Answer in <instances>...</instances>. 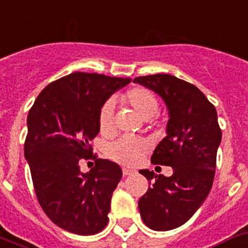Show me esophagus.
<instances>
[{"label": "esophagus", "instance_id": "esophagus-1", "mask_svg": "<svg viewBox=\"0 0 248 248\" xmlns=\"http://www.w3.org/2000/svg\"><path fill=\"white\" fill-rule=\"evenodd\" d=\"M135 172H136V170L134 169H127V168H124V169H122V174H124V176L134 175Z\"/></svg>", "mask_w": 248, "mask_h": 248}]
</instances>
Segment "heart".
<instances>
[{"mask_svg":"<svg viewBox=\"0 0 248 248\" xmlns=\"http://www.w3.org/2000/svg\"><path fill=\"white\" fill-rule=\"evenodd\" d=\"M122 99L127 102L142 120H150L159 112V101L156 95L146 88L131 89L124 95ZM113 101H107L102 106L98 117L99 130L102 134H113ZM147 151H149V143L146 141L131 136L120 137L109 143L107 147V155L113 161L127 166L136 165Z\"/></svg>","mask_w":248,"mask_h":248,"instance_id":"b5f03b06","label":"heart"}]
</instances>
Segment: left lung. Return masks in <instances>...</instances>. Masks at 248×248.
<instances>
[{"label":"left lung","instance_id":"left-lung-1","mask_svg":"<svg viewBox=\"0 0 248 248\" xmlns=\"http://www.w3.org/2000/svg\"><path fill=\"white\" fill-rule=\"evenodd\" d=\"M134 83L165 103L166 136L154 150L151 163L174 169L169 178L140 170L150 185L139 211L151 230H174L193 217L211 191L222 140L217 111L195 85L170 74L137 77Z\"/></svg>","mask_w":248,"mask_h":248}]
</instances>
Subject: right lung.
<instances>
[{
  "label": "right lung",
  "mask_w": 248,
  "mask_h": 248,
  "mask_svg": "<svg viewBox=\"0 0 248 248\" xmlns=\"http://www.w3.org/2000/svg\"><path fill=\"white\" fill-rule=\"evenodd\" d=\"M130 82L72 73L45 87L29 112L24 154L35 193L47 217L68 232L94 234L107 226L122 170L97 159L94 168L82 172L79 160L89 155V141L98 135L102 106Z\"/></svg>",
  "instance_id": "obj_1"
}]
</instances>
